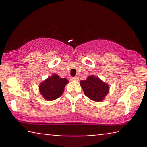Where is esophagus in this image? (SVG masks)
I'll list each match as a JSON object with an SVG mask.
<instances>
[{
  "label": "esophagus",
  "mask_w": 147,
  "mask_h": 147,
  "mask_svg": "<svg viewBox=\"0 0 147 147\" xmlns=\"http://www.w3.org/2000/svg\"><path fill=\"white\" fill-rule=\"evenodd\" d=\"M70 80L71 81H78L79 78H78V77H70Z\"/></svg>",
  "instance_id": "obj_1"
}]
</instances>
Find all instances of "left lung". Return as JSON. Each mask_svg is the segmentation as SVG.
Listing matches in <instances>:
<instances>
[{"label": "left lung", "mask_w": 147, "mask_h": 147, "mask_svg": "<svg viewBox=\"0 0 147 147\" xmlns=\"http://www.w3.org/2000/svg\"><path fill=\"white\" fill-rule=\"evenodd\" d=\"M80 85L85 95L95 102L102 101L109 93V86L94 76H89L86 80L81 81Z\"/></svg>", "instance_id": "left-lung-1"}]
</instances>
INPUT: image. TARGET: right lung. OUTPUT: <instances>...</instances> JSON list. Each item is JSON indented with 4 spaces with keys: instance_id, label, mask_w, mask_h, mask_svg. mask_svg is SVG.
<instances>
[{
    "instance_id": "1",
    "label": "right lung",
    "mask_w": 147,
    "mask_h": 147,
    "mask_svg": "<svg viewBox=\"0 0 147 147\" xmlns=\"http://www.w3.org/2000/svg\"><path fill=\"white\" fill-rule=\"evenodd\" d=\"M68 83L67 79L60 78L58 75L54 74L40 84V92L47 100H55L63 94L65 86Z\"/></svg>"
}]
</instances>
